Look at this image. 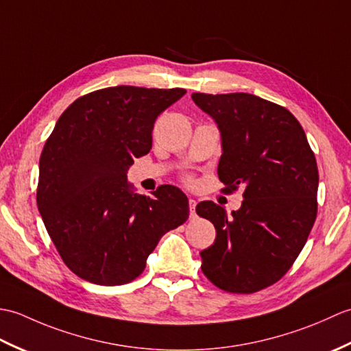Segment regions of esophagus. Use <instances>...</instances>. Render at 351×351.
Masks as SVG:
<instances>
[{
	"label": "esophagus",
	"instance_id": "esophagus-1",
	"mask_svg": "<svg viewBox=\"0 0 351 351\" xmlns=\"http://www.w3.org/2000/svg\"><path fill=\"white\" fill-rule=\"evenodd\" d=\"M189 205H190V215H191V217H195V215H196V205H197V202H196V200L195 199H189Z\"/></svg>",
	"mask_w": 351,
	"mask_h": 351
}]
</instances>
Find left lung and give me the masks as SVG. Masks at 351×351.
I'll return each mask as SVG.
<instances>
[{"label":"left lung","instance_id":"left-lung-1","mask_svg":"<svg viewBox=\"0 0 351 351\" xmlns=\"http://www.w3.org/2000/svg\"><path fill=\"white\" fill-rule=\"evenodd\" d=\"M191 98L220 131L223 191L244 189L232 217L211 200L196 206L217 232L200 252L202 271L228 293H256L278 282L306 244L317 217L315 155L299 121L278 104L250 93Z\"/></svg>","mask_w":351,"mask_h":351}]
</instances>
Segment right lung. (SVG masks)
I'll return each instance as SVG.
<instances>
[{
  "label": "right lung",
  "mask_w": 351,
  "mask_h": 351,
  "mask_svg": "<svg viewBox=\"0 0 351 351\" xmlns=\"http://www.w3.org/2000/svg\"><path fill=\"white\" fill-rule=\"evenodd\" d=\"M185 92L107 87L58 117L40 155L37 208L78 278L98 285L134 280L160 238L189 219V199L175 185L145 196L126 181L134 158L152 149L156 117Z\"/></svg>",
  "instance_id": "1"
}]
</instances>
